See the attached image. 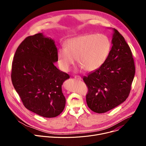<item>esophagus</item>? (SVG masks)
<instances>
[{
	"instance_id": "esophagus-1",
	"label": "esophagus",
	"mask_w": 146,
	"mask_h": 146,
	"mask_svg": "<svg viewBox=\"0 0 146 146\" xmlns=\"http://www.w3.org/2000/svg\"><path fill=\"white\" fill-rule=\"evenodd\" d=\"M74 78L76 79V80H81V77L79 76H74Z\"/></svg>"
}]
</instances>
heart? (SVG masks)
<instances>
[{"instance_id": "1", "label": "heart", "mask_w": 146, "mask_h": 146, "mask_svg": "<svg viewBox=\"0 0 146 146\" xmlns=\"http://www.w3.org/2000/svg\"><path fill=\"white\" fill-rule=\"evenodd\" d=\"M110 50V41L105 35H80L68 40L65 48L58 50V65L62 70L68 72L76 58L77 64L84 70L94 72L105 63Z\"/></svg>"}]
</instances>
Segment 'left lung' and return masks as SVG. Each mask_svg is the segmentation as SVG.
Masks as SVG:
<instances>
[{
	"instance_id": "obj_1",
	"label": "left lung",
	"mask_w": 146,
	"mask_h": 146,
	"mask_svg": "<svg viewBox=\"0 0 146 146\" xmlns=\"http://www.w3.org/2000/svg\"><path fill=\"white\" fill-rule=\"evenodd\" d=\"M114 31L113 46L105 63L83 77L88 88L87 105L97 113H106L127 99L135 74L131 48L122 35Z\"/></svg>"
}]
</instances>
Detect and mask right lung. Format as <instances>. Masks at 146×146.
Instances as JSON below:
<instances>
[{"label":"right lung","instance_id":"add662e5","mask_svg":"<svg viewBox=\"0 0 146 146\" xmlns=\"http://www.w3.org/2000/svg\"><path fill=\"white\" fill-rule=\"evenodd\" d=\"M54 43L42 33L28 36L18 47L11 68L13 85L24 106L46 118L63 111L66 99L62 85L70 78L54 65L58 61Z\"/></svg>","mask_w":146,"mask_h":146}]
</instances>
